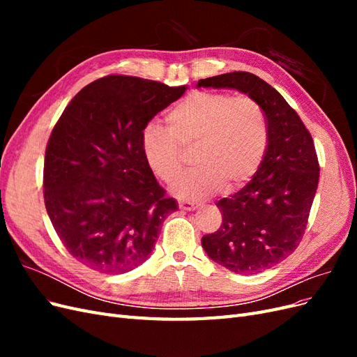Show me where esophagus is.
<instances>
[{"label": "esophagus", "instance_id": "1", "mask_svg": "<svg viewBox=\"0 0 357 357\" xmlns=\"http://www.w3.org/2000/svg\"><path fill=\"white\" fill-rule=\"evenodd\" d=\"M178 208L180 210H185V211H193V210L198 208V204L190 202V201H180L178 202Z\"/></svg>", "mask_w": 357, "mask_h": 357}]
</instances>
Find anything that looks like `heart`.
<instances>
[{
	"instance_id": "heart-1",
	"label": "heart",
	"mask_w": 357,
	"mask_h": 357,
	"mask_svg": "<svg viewBox=\"0 0 357 357\" xmlns=\"http://www.w3.org/2000/svg\"><path fill=\"white\" fill-rule=\"evenodd\" d=\"M169 129L144 125L139 147L146 164L162 181L172 183L183 169V149H193L195 169L181 176L172 193L199 201L222 188L234 192L250 181L261 167L269 126L265 110L252 96L201 91L188 95L167 114Z\"/></svg>"
}]
</instances>
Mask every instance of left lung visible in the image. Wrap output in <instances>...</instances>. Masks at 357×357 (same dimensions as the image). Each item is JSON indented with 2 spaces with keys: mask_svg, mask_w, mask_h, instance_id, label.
Returning <instances> with one entry per match:
<instances>
[{
  "mask_svg": "<svg viewBox=\"0 0 357 357\" xmlns=\"http://www.w3.org/2000/svg\"><path fill=\"white\" fill-rule=\"evenodd\" d=\"M236 89L265 110L269 142L253 178L231 198L215 202L220 228L202 236L211 261L235 274L273 268L299 245L319 185L314 143L296 112L271 84L245 71L201 79L198 88Z\"/></svg>",
  "mask_w": 357,
  "mask_h": 357,
  "instance_id": "left-lung-1",
  "label": "left lung"
}]
</instances>
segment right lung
<instances>
[{"mask_svg":"<svg viewBox=\"0 0 357 357\" xmlns=\"http://www.w3.org/2000/svg\"><path fill=\"white\" fill-rule=\"evenodd\" d=\"M131 75H107L74 96L49 138L45 204L62 244L83 265L123 274L152 253L176 199L146 164L144 125L185 93Z\"/></svg>","mask_w":357,"mask_h":357,"instance_id":"right-lung-1","label":"right lung"}]
</instances>
